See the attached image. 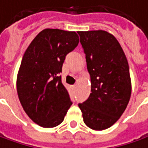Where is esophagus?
Returning <instances> with one entry per match:
<instances>
[{
	"label": "esophagus",
	"instance_id": "1",
	"mask_svg": "<svg viewBox=\"0 0 148 148\" xmlns=\"http://www.w3.org/2000/svg\"><path fill=\"white\" fill-rule=\"evenodd\" d=\"M71 88H72V90H75L76 86H75V85H73V86H71Z\"/></svg>",
	"mask_w": 148,
	"mask_h": 148
}]
</instances>
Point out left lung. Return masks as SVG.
<instances>
[{"label":"left lung","instance_id":"left-lung-1","mask_svg":"<svg viewBox=\"0 0 148 148\" xmlns=\"http://www.w3.org/2000/svg\"><path fill=\"white\" fill-rule=\"evenodd\" d=\"M91 76V93L78 107L89 128L103 130L120 118L131 95L128 61L119 42L105 31L78 32Z\"/></svg>","mask_w":148,"mask_h":148}]
</instances>
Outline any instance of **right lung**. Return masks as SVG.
I'll return each mask as SVG.
<instances>
[{
  "label": "right lung",
  "mask_w": 148,
  "mask_h": 148,
  "mask_svg": "<svg viewBox=\"0 0 148 148\" xmlns=\"http://www.w3.org/2000/svg\"><path fill=\"white\" fill-rule=\"evenodd\" d=\"M78 42L75 32L48 28L24 53L17 77L18 95L28 116L42 127L61 124L72 104L59 74L66 56Z\"/></svg>",
  "instance_id": "add662e5"
}]
</instances>
